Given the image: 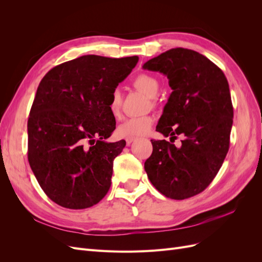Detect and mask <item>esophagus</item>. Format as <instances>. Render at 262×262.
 <instances>
[{
  "label": "esophagus",
  "mask_w": 262,
  "mask_h": 262,
  "mask_svg": "<svg viewBox=\"0 0 262 262\" xmlns=\"http://www.w3.org/2000/svg\"><path fill=\"white\" fill-rule=\"evenodd\" d=\"M134 140H136V139H133V138H128V139H126L125 140V143H126V145H131V143H132V142L134 141Z\"/></svg>",
  "instance_id": "esophagus-1"
}]
</instances>
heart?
I'll return each instance as SVG.
<instances>
[{
  "label": "heart",
  "mask_w": 262,
  "mask_h": 262,
  "mask_svg": "<svg viewBox=\"0 0 262 262\" xmlns=\"http://www.w3.org/2000/svg\"><path fill=\"white\" fill-rule=\"evenodd\" d=\"M133 85L138 90L145 93L148 97L155 98L160 91V83L157 78L149 74H140L136 77ZM109 112L115 118H119L121 115L122 108V95L119 89H115L108 102ZM154 123V118L149 115L141 116V117H132L118 125L117 133L121 138H137L145 136L152 129Z\"/></svg>",
  "instance_id": "b5f03b06"
}]
</instances>
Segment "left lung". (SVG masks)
Segmentation results:
<instances>
[{
	"label": "left lung",
	"instance_id": "obj_1",
	"mask_svg": "<svg viewBox=\"0 0 262 262\" xmlns=\"http://www.w3.org/2000/svg\"><path fill=\"white\" fill-rule=\"evenodd\" d=\"M143 69L167 76L172 90L156 130L170 139L184 137L179 147L150 140L147 177L165 196L191 198L211 184L228 152L234 116L228 82L207 57L185 48L166 51Z\"/></svg>",
	"mask_w": 262,
	"mask_h": 262
}]
</instances>
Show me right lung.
I'll list each match as a JSON object with an SVG mask.
<instances>
[{"instance_id": "1", "label": "right lung", "mask_w": 262, "mask_h": 262, "mask_svg": "<svg viewBox=\"0 0 262 262\" xmlns=\"http://www.w3.org/2000/svg\"><path fill=\"white\" fill-rule=\"evenodd\" d=\"M139 57L89 54L51 69L39 84L28 118V162L45 193L63 208L93 207L112 185L115 158L125 141L116 129L110 94Z\"/></svg>"}]
</instances>
